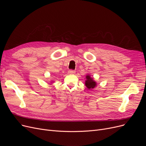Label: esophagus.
I'll return each instance as SVG.
<instances>
[{"label": "esophagus", "mask_w": 146, "mask_h": 146, "mask_svg": "<svg viewBox=\"0 0 146 146\" xmlns=\"http://www.w3.org/2000/svg\"><path fill=\"white\" fill-rule=\"evenodd\" d=\"M68 73H69V74H75V73H76V72L74 71V70H69L68 72Z\"/></svg>", "instance_id": "esophagus-1"}]
</instances>
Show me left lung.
<instances>
[{
    "label": "left lung",
    "instance_id": "8db88e82",
    "mask_svg": "<svg viewBox=\"0 0 146 146\" xmlns=\"http://www.w3.org/2000/svg\"><path fill=\"white\" fill-rule=\"evenodd\" d=\"M85 84L88 89H94L97 86L96 82L92 78L90 77L89 74H87L86 76V80Z\"/></svg>",
    "mask_w": 146,
    "mask_h": 146
}]
</instances>
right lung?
I'll use <instances>...</instances> for the list:
<instances>
[{
  "instance_id": "obj_1",
  "label": "right lung",
  "mask_w": 146,
  "mask_h": 146,
  "mask_svg": "<svg viewBox=\"0 0 146 146\" xmlns=\"http://www.w3.org/2000/svg\"><path fill=\"white\" fill-rule=\"evenodd\" d=\"M51 82V83H53V82H54V81H53V80H51V82Z\"/></svg>"
}]
</instances>
